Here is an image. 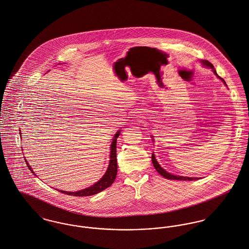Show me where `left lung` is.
Segmentation results:
<instances>
[{
    "instance_id": "1",
    "label": "left lung",
    "mask_w": 249,
    "mask_h": 249,
    "mask_svg": "<svg viewBox=\"0 0 249 249\" xmlns=\"http://www.w3.org/2000/svg\"><path fill=\"white\" fill-rule=\"evenodd\" d=\"M200 62H201V64H202L204 67H205V68H211L212 71H213V73L217 76V78H219L226 86L225 80H224L223 78H221V77L217 74L215 68H214L213 65H212L211 63H209V62L206 61V60H201ZM151 138H152V142H154L153 136H151ZM151 159H152V163H153L155 169L158 171V173L160 176H162V177L165 178V179H168V180H179V181H193V180H198V179H200V178H195V177H184V176H179V175L171 174V173L167 172L166 170H164V169L160 165V163H159L158 161H157V160L155 158V154H154V153H152V157H151Z\"/></svg>"
}]
</instances>
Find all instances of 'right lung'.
<instances>
[{
    "label": "right lung",
    "instance_id": "obj_1",
    "mask_svg": "<svg viewBox=\"0 0 249 249\" xmlns=\"http://www.w3.org/2000/svg\"><path fill=\"white\" fill-rule=\"evenodd\" d=\"M21 131V130H20ZM121 133V129L118 130L116 132V134L113 136L111 144H110V155H109V164L108 167L106 171V173L104 174V176L99 180L96 181L94 184H92L91 186H89L85 189L79 190V191H75V192H69V191H64V190H60L58 189V191L67 194V195H71V196H76V197H87V196H91V195H95L97 193H100L101 191L105 190L106 188L109 187L112 183H113L115 179H116V175H117V154H116V146H117V138L120 136ZM21 134V132H20ZM22 137V135H20ZM22 139V138H21ZM23 150V149H22ZM25 160V158H24ZM26 165L28 167V169L34 174V171L32 170L31 166L28 164V161L25 160ZM57 190V189H56Z\"/></svg>",
    "mask_w": 249,
    "mask_h": 249
}]
</instances>
